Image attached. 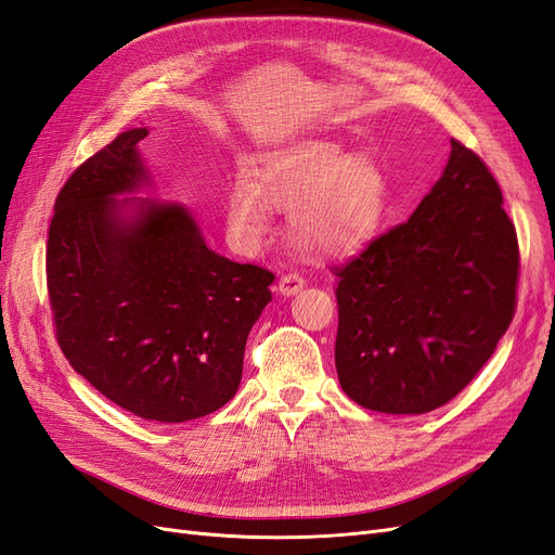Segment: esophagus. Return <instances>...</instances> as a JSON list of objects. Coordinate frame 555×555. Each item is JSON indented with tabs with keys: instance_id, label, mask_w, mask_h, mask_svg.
<instances>
[{
	"instance_id": "34e87169",
	"label": "esophagus",
	"mask_w": 555,
	"mask_h": 555,
	"mask_svg": "<svg viewBox=\"0 0 555 555\" xmlns=\"http://www.w3.org/2000/svg\"><path fill=\"white\" fill-rule=\"evenodd\" d=\"M304 284H306V280L300 278L298 273H284V275L280 278V282H278V292H280L282 296H292V294L304 289Z\"/></svg>"
}]
</instances>
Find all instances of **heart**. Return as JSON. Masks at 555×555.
Here are the masks:
<instances>
[{"label":"heart","mask_w":555,"mask_h":555,"mask_svg":"<svg viewBox=\"0 0 555 555\" xmlns=\"http://www.w3.org/2000/svg\"><path fill=\"white\" fill-rule=\"evenodd\" d=\"M386 178L371 157L331 141H304L266 155L255 176H238L227 196L233 236L257 243L268 206L292 212V241L312 255H343L365 241L386 206Z\"/></svg>","instance_id":"heart-1"}]
</instances>
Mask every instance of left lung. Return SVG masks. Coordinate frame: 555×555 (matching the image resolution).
I'll return each instance as SVG.
<instances>
[{
  "instance_id": "1",
  "label": "left lung",
  "mask_w": 555,
  "mask_h": 555,
  "mask_svg": "<svg viewBox=\"0 0 555 555\" xmlns=\"http://www.w3.org/2000/svg\"><path fill=\"white\" fill-rule=\"evenodd\" d=\"M518 271L516 227L498 180L477 153L451 139L442 178L410 220L331 268L343 391L384 414L442 408L509 328Z\"/></svg>"
}]
</instances>
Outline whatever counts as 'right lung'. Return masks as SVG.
Here are the masks:
<instances>
[{
	"label": "right lung",
	"instance_id": "add662e5",
	"mask_svg": "<svg viewBox=\"0 0 555 555\" xmlns=\"http://www.w3.org/2000/svg\"><path fill=\"white\" fill-rule=\"evenodd\" d=\"M131 129L82 162L55 198L46 284L55 338L78 375L147 422L206 416L236 393L249 328L275 275L208 249L192 215L141 204L115 217L113 194L145 180Z\"/></svg>",
	"mask_w": 555,
	"mask_h": 555
}]
</instances>
